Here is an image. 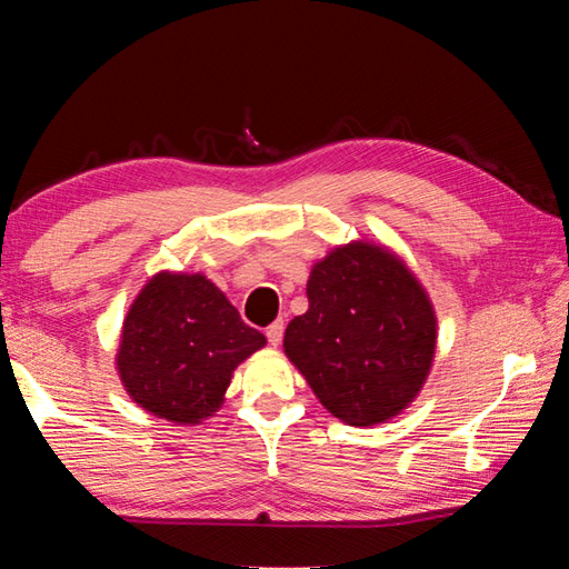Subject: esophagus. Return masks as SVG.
Masks as SVG:
<instances>
[{"label":"esophagus","instance_id":"1","mask_svg":"<svg viewBox=\"0 0 569 569\" xmlns=\"http://www.w3.org/2000/svg\"><path fill=\"white\" fill-rule=\"evenodd\" d=\"M266 336H268V343H271V346L281 343V339H283V321H273L271 326H268Z\"/></svg>","mask_w":569,"mask_h":569}]
</instances>
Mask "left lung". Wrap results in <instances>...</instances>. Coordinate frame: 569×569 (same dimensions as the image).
Segmentation results:
<instances>
[{
	"mask_svg": "<svg viewBox=\"0 0 569 569\" xmlns=\"http://www.w3.org/2000/svg\"><path fill=\"white\" fill-rule=\"evenodd\" d=\"M308 311L288 323L283 351L336 419L389 421L417 399L437 351L427 291L397 253L369 240L313 263Z\"/></svg>",
	"mask_w": 569,
	"mask_h": 569,
	"instance_id": "left-lung-1",
	"label": "left lung"
}]
</instances>
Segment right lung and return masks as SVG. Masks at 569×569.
<instances>
[{"instance_id": "1", "label": "right lung", "mask_w": 569, "mask_h": 569, "mask_svg": "<svg viewBox=\"0 0 569 569\" xmlns=\"http://www.w3.org/2000/svg\"><path fill=\"white\" fill-rule=\"evenodd\" d=\"M266 346L203 273L160 271L122 321L118 373L130 399L152 417L200 423L223 407L240 361Z\"/></svg>"}]
</instances>
